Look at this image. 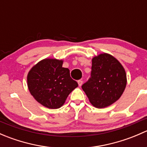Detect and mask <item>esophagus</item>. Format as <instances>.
I'll list each match as a JSON object with an SVG mask.
<instances>
[{
	"instance_id": "34e87169",
	"label": "esophagus",
	"mask_w": 147,
	"mask_h": 147,
	"mask_svg": "<svg viewBox=\"0 0 147 147\" xmlns=\"http://www.w3.org/2000/svg\"><path fill=\"white\" fill-rule=\"evenodd\" d=\"M78 84H79L80 87H81L82 84V80H78Z\"/></svg>"
}]
</instances>
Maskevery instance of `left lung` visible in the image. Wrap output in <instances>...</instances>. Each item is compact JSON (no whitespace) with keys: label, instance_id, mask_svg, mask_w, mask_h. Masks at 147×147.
<instances>
[{"label":"left lung","instance_id":"obj_1","mask_svg":"<svg viewBox=\"0 0 147 147\" xmlns=\"http://www.w3.org/2000/svg\"><path fill=\"white\" fill-rule=\"evenodd\" d=\"M122 65L112 55L104 53L92 59L91 78L82 86L90 103L105 108L117 101L127 85Z\"/></svg>","mask_w":147,"mask_h":147}]
</instances>
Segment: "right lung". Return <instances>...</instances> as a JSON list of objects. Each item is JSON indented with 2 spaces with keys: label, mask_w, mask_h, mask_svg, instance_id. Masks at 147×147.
Returning a JSON list of instances; mask_svg holds the SVG:
<instances>
[{
  "label": "right lung",
  "mask_w": 147,
  "mask_h": 147,
  "mask_svg": "<svg viewBox=\"0 0 147 147\" xmlns=\"http://www.w3.org/2000/svg\"><path fill=\"white\" fill-rule=\"evenodd\" d=\"M63 60L45 58L30 69L27 84L31 95L42 106L58 109L65 104L69 93L78 87L70 78Z\"/></svg>",
  "instance_id": "1"
}]
</instances>
